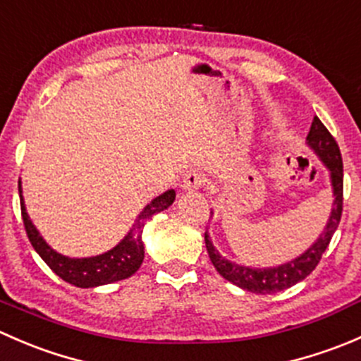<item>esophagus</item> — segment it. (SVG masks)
Here are the masks:
<instances>
[{
	"mask_svg": "<svg viewBox=\"0 0 361 361\" xmlns=\"http://www.w3.org/2000/svg\"><path fill=\"white\" fill-rule=\"evenodd\" d=\"M202 183H204V176L201 171L190 169L183 174V178H181L180 188L185 192H195Z\"/></svg>",
	"mask_w": 361,
	"mask_h": 361,
	"instance_id": "obj_1",
	"label": "esophagus"
}]
</instances>
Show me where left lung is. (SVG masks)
Listing matches in <instances>:
<instances>
[{
	"label": "left lung",
	"mask_w": 361,
	"mask_h": 361,
	"mask_svg": "<svg viewBox=\"0 0 361 361\" xmlns=\"http://www.w3.org/2000/svg\"><path fill=\"white\" fill-rule=\"evenodd\" d=\"M305 145L319 159V162L329 169L334 202L325 228H323L318 239L304 253L292 258L286 264L274 265V267H251V265H241L228 260L227 257H224L220 251L214 248L209 234L207 232L204 234L206 250L209 253L214 269L220 272V276H224L227 281L234 283L239 288L248 290L251 293L267 295L283 292V290L304 281L314 271L316 265L319 264L322 255L329 248V243L332 239L334 232L337 231L342 214V181H344L341 150H338L332 134L329 133V129L323 126L318 116H314V120H312L311 130H309L307 137H305ZM211 214H213V211H211Z\"/></svg>",
	"instance_id": "left-lung-1"
}]
</instances>
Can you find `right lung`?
I'll return each instance as SVG.
<instances>
[{
	"instance_id": "add662e5",
	"label": "right lung",
	"mask_w": 361,
	"mask_h": 361,
	"mask_svg": "<svg viewBox=\"0 0 361 361\" xmlns=\"http://www.w3.org/2000/svg\"><path fill=\"white\" fill-rule=\"evenodd\" d=\"M19 195H20V209H23V220L27 238L31 241L32 248L42 257V260L59 276L61 279L75 285L78 288H96V286L110 285V283L122 281V279L130 278L137 269L141 267L145 258V245H143V227L148 220H152L154 214L167 209L174 202L176 192L167 190L155 197L154 201L143 207L140 214L134 220L133 227L127 232L126 238L113 246L111 250L104 253L96 255V257H83L71 258L66 255L57 253L49 243L42 238L39 231L32 220L29 218L27 209L24 204L23 183L19 181Z\"/></svg>"
}]
</instances>
